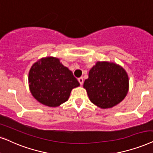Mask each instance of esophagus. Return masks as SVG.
<instances>
[{"label": "esophagus", "mask_w": 153, "mask_h": 153, "mask_svg": "<svg viewBox=\"0 0 153 153\" xmlns=\"http://www.w3.org/2000/svg\"><path fill=\"white\" fill-rule=\"evenodd\" d=\"M78 81H79V84H80L81 85H82L83 83H84V79H83V77H80V78H79Z\"/></svg>", "instance_id": "1"}]
</instances>
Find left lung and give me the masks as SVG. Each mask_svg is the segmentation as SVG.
<instances>
[{
	"mask_svg": "<svg viewBox=\"0 0 153 153\" xmlns=\"http://www.w3.org/2000/svg\"><path fill=\"white\" fill-rule=\"evenodd\" d=\"M84 88L95 105L101 109L112 108L127 95L129 81L126 70L120 65L98 61L89 71Z\"/></svg>",
	"mask_w": 153,
	"mask_h": 153,
	"instance_id": "8db88e82",
	"label": "left lung"
}]
</instances>
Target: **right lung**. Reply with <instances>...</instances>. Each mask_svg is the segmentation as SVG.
<instances>
[{"mask_svg": "<svg viewBox=\"0 0 153 153\" xmlns=\"http://www.w3.org/2000/svg\"><path fill=\"white\" fill-rule=\"evenodd\" d=\"M31 95L44 105L55 108L68 100L79 83L67 67L55 57H45L33 63L29 72Z\"/></svg>", "mask_w": 153, "mask_h": 153, "instance_id": "add662e5", "label": "right lung"}]
</instances>
